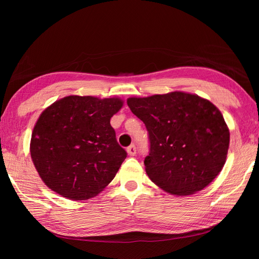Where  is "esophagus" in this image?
I'll list each match as a JSON object with an SVG mask.
<instances>
[{"instance_id":"esophagus-1","label":"esophagus","mask_w":259,"mask_h":259,"mask_svg":"<svg viewBox=\"0 0 259 259\" xmlns=\"http://www.w3.org/2000/svg\"><path fill=\"white\" fill-rule=\"evenodd\" d=\"M126 152H128L129 156H135L137 149H136V146L135 145H131L128 148H126Z\"/></svg>"}]
</instances>
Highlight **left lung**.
<instances>
[{"label": "left lung", "instance_id": "left-lung-1", "mask_svg": "<svg viewBox=\"0 0 259 259\" xmlns=\"http://www.w3.org/2000/svg\"><path fill=\"white\" fill-rule=\"evenodd\" d=\"M126 103L149 134L146 172L158 187L175 196L192 195L222 171L229 148V129L210 101L174 91L129 98Z\"/></svg>", "mask_w": 259, "mask_h": 259}]
</instances>
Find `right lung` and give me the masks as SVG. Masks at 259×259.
<instances>
[{
  "label": "right lung",
  "mask_w": 259,
  "mask_h": 259,
  "mask_svg": "<svg viewBox=\"0 0 259 259\" xmlns=\"http://www.w3.org/2000/svg\"><path fill=\"white\" fill-rule=\"evenodd\" d=\"M122 106L120 98L69 96L40 114L30 152L49 188L71 200H87L111 183L126 157L110 124Z\"/></svg>",
  "instance_id": "right-lung-1"
}]
</instances>
